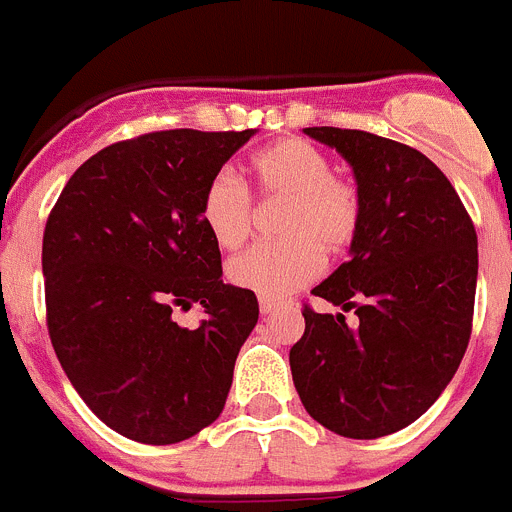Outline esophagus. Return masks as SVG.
Returning <instances> with one entry per match:
<instances>
[{"instance_id":"obj_1","label":"esophagus","mask_w":512,"mask_h":512,"mask_svg":"<svg viewBox=\"0 0 512 512\" xmlns=\"http://www.w3.org/2000/svg\"><path fill=\"white\" fill-rule=\"evenodd\" d=\"M259 310L261 315H274L279 310V302L277 300H269V297H261L259 300Z\"/></svg>"}]
</instances>
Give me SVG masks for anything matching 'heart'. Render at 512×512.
Here are the masks:
<instances>
[{"label": "heart", "instance_id": "obj_1", "mask_svg": "<svg viewBox=\"0 0 512 512\" xmlns=\"http://www.w3.org/2000/svg\"><path fill=\"white\" fill-rule=\"evenodd\" d=\"M261 192L289 200L282 220L287 241L259 243L230 259L228 279L259 297L282 300L318 277L325 256H338L356 241L361 197L354 184L333 174L320 148L300 138L279 140L253 158ZM202 223L220 248H238L253 228L248 189L233 171H220L202 192Z\"/></svg>", "mask_w": 512, "mask_h": 512}]
</instances>
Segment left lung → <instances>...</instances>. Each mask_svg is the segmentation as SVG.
Here are the masks:
<instances>
[{
    "instance_id": "1",
    "label": "left lung",
    "mask_w": 512,
    "mask_h": 512,
    "mask_svg": "<svg viewBox=\"0 0 512 512\" xmlns=\"http://www.w3.org/2000/svg\"><path fill=\"white\" fill-rule=\"evenodd\" d=\"M354 169L361 228L348 261L312 289L341 312L305 307L289 351L310 418L346 438L400 431L454 379L477 292V233L431 158L364 130L305 128ZM354 309L348 326L343 311Z\"/></svg>"
}]
</instances>
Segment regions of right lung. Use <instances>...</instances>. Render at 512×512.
<instances>
[{"mask_svg": "<svg viewBox=\"0 0 512 512\" xmlns=\"http://www.w3.org/2000/svg\"><path fill=\"white\" fill-rule=\"evenodd\" d=\"M256 130H164L102 148L74 171L43 233L48 333L92 413L151 446L223 413L238 351L259 320L223 284L202 192ZM200 304L184 329L173 315Z\"/></svg>", "mask_w": 512, "mask_h": 512, "instance_id": "right-lung-1", "label": "right lung"}]
</instances>
